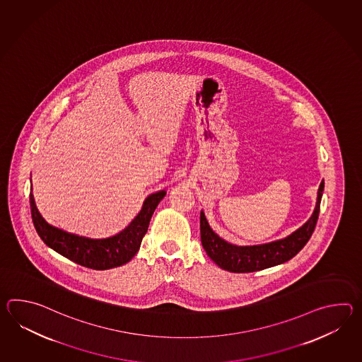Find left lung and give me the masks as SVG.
<instances>
[{
    "label": "left lung",
    "mask_w": 362,
    "mask_h": 362,
    "mask_svg": "<svg viewBox=\"0 0 362 362\" xmlns=\"http://www.w3.org/2000/svg\"><path fill=\"white\" fill-rule=\"evenodd\" d=\"M323 188L325 180H322L318 188L313 214L304 225L283 239L257 245H235L219 238V235L213 231L204 211L201 210L200 233L202 247L206 255L221 269L231 273H252L284 264L291 258L295 257L310 239L320 216Z\"/></svg>",
    "instance_id": "8db88e82"
}]
</instances>
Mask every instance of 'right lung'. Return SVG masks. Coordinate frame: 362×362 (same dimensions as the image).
<instances>
[{"mask_svg":"<svg viewBox=\"0 0 362 362\" xmlns=\"http://www.w3.org/2000/svg\"><path fill=\"white\" fill-rule=\"evenodd\" d=\"M166 191L152 193L145 199L143 208L135 219L123 231L106 239H90L67 233L56 226L49 225L36 208L33 187L30 194L31 214L36 231L49 248L78 265L93 270H107L129 262L140 248L148 231L154 210L165 197Z\"/></svg>","mask_w":362,"mask_h":362,"instance_id":"obj_1","label":"right lung"}]
</instances>
